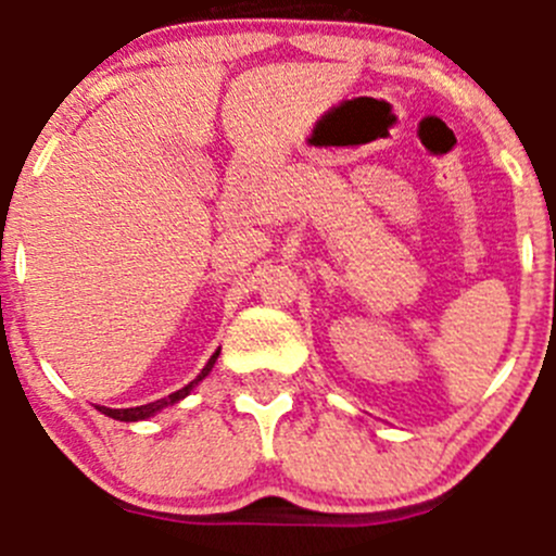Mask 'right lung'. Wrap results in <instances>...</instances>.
<instances>
[{
	"label": "right lung",
	"instance_id": "1",
	"mask_svg": "<svg viewBox=\"0 0 556 556\" xmlns=\"http://www.w3.org/2000/svg\"><path fill=\"white\" fill-rule=\"evenodd\" d=\"M215 361H217V352H215V355L210 357V363H206V366L201 368V374H199V377L193 379V382L185 384L182 390L172 392V395L161 397V401L144 403V406H134V408H106V406H99V412L106 414V417H112V419H121V422H137V419H148V417H153V414H155V412H161V408H166V406H172V403L182 401V397L188 395L190 390H193V384H199L201 379H204L206 374L212 371V366H215Z\"/></svg>",
	"mask_w": 556,
	"mask_h": 556
}]
</instances>
